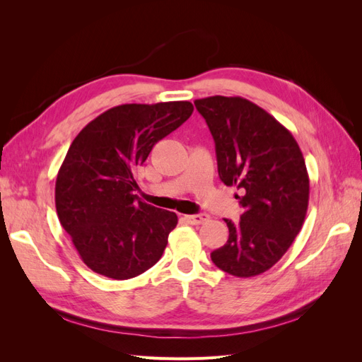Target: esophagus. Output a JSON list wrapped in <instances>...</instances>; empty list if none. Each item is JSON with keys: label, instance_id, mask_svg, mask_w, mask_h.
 Segmentation results:
<instances>
[{"label": "esophagus", "instance_id": "1", "mask_svg": "<svg viewBox=\"0 0 362 362\" xmlns=\"http://www.w3.org/2000/svg\"><path fill=\"white\" fill-rule=\"evenodd\" d=\"M210 216L208 214H190V216H185V221L192 225H201L204 222H206Z\"/></svg>", "mask_w": 362, "mask_h": 362}]
</instances>
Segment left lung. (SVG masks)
I'll return each mask as SVG.
<instances>
[{
  "label": "left lung",
  "instance_id": "obj_1",
  "mask_svg": "<svg viewBox=\"0 0 362 362\" xmlns=\"http://www.w3.org/2000/svg\"><path fill=\"white\" fill-rule=\"evenodd\" d=\"M216 144L217 170L234 185L243 214L225 218L228 242L211 252L214 264L238 278L267 272L284 257L305 222L310 178L302 151L290 131L242 96L194 101Z\"/></svg>",
  "mask_w": 362,
  "mask_h": 362
}]
</instances>
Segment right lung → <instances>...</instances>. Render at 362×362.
<instances>
[{"mask_svg":"<svg viewBox=\"0 0 362 362\" xmlns=\"http://www.w3.org/2000/svg\"><path fill=\"white\" fill-rule=\"evenodd\" d=\"M192 113L189 101L122 104L95 117L74 139L57 173L56 208L95 273L129 279L161 258L178 217L137 198L136 169Z\"/></svg>","mask_w":362,"mask_h":362,"instance_id":"right-lung-1","label":"right lung"}]
</instances>
